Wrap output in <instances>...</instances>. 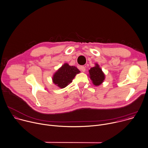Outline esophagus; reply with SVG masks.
<instances>
[{"label": "esophagus", "instance_id": "34e87169", "mask_svg": "<svg viewBox=\"0 0 148 148\" xmlns=\"http://www.w3.org/2000/svg\"><path fill=\"white\" fill-rule=\"evenodd\" d=\"M80 69H81V71H82V72H85V71H86V68H85V67L84 66H80Z\"/></svg>", "mask_w": 148, "mask_h": 148}]
</instances>
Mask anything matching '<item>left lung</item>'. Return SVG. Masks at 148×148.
<instances>
[{
	"instance_id": "left-lung-1",
	"label": "left lung",
	"mask_w": 148,
	"mask_h": 148,
	"mask_svg": "<svg viewBox=\"0 0 148 148\" xmlns=\"http://www.w3.org/2000/svg\"><path fill=\"white\" fill-rule=\"evenodd\" d=\"M88 72V76L94 85L98 86L103 82L105 79V75L98 64L95 63V66L91 68Z\"/></svg>"
}]
</instances>
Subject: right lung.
<instances>
[{"label": "right lung", "instance_id": "1", "mask_svg": "<svg viewBox=\"0 0 148 148\" xmlns=\"http://www.w3.org/2000/svg\"><path fill=\"white\" fill-rule=\"evenodd\" d=\"M80 71L75 66H70L65 63L53 75L52 81L53 83L61 88L66 87Z\"/></svg>", "mask_w": 148, "mask_h": 148}]
</instances>
